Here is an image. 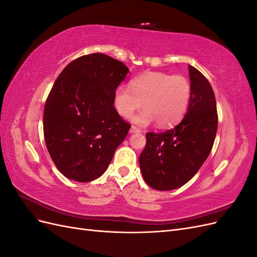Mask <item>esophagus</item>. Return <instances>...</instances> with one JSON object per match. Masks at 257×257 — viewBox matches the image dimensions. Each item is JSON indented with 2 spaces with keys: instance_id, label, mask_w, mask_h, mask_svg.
I'll list each match as a JSON object with an SVG mask.
<instances>
[{
  "instance_id": "34e87169",
  "label": "esophagus",
  "mask_w": 257,
  "mask_h": 257,
  "mask_svg": "<svg viewBox=\"0 0 257 257\" xmlns=\"http://www.w3.org/2000/svg\"><path fill=\"white\" fill-rule=\"evenodd\" d=\"M130 133H141V130H139L138 127L132 125L131 128H130Z\"/></svg>"
}]
</instances>
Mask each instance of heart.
Masks as SVG:
<instances>
[{
	"instance_id": "b5f03b06",
	"label": "heart",
	"mask_w": 257,
	"mask_h": 257,
	"mask_svg": "<svg viewBox=\"0 0 257 257\" xmlns=\"http://www.w3.org/2000/svg\"><path fill=\"white\" fill-rule=\"evenodd\" d=\"M192 95L190 81L183 76L150 72L136 77L131 87L121 84L114 91L115 110L130 118L144 102V109L134 116L138 125L157 121L160 127H170L188 111Z\"/></svg>"
}]
</instances>
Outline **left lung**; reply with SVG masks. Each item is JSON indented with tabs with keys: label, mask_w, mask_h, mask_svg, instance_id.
Wrapping results in <instances>:
<instances>
[{
	"label": "left lung",
	"mask_w": 257,
	"mask_h": 257,
	"mask_svg": "<svg viewBox=\"0 0 257 257\" xmlns=\"http://www.w3.org/2000/svg\"><path fill=\"white\" fill-rule=\"evenodd\" d=\"M192 95L182 121L162 133H147L139 157L146 183L154 190L180 188L195 176L211 152L217 130L214 92L198 69L189 65Z\"/></svg>",
	"instance_id": "1"
}]
</instances>
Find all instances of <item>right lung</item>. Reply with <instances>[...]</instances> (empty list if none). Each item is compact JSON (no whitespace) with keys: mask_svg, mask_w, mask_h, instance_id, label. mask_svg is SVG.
Instances as JSON below:
<instances>
[{"mask_svg":"<svg viewBox=\"0 0 257 257\" xmlns=\"http://www.w3.org/2000/svg\"><path fill=\"white\" fill-rule=\"evenodd\" d=\"M128 68L104 53L71 62L54 82L44 108V136L59 172L90 182L109 166L131 124L113 106L118 85Z\"/></svg>","mask_w":257,"mask_h":257,"instance_id":"add662e5","label":"right lung"}]
</instances>
